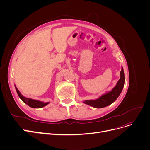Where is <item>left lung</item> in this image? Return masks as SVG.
I'll use <instances>...</instances> for the list:
<instances>
[{
  "mask_svg": "<svg viewBox=\"0 0 150 150\" xmlns=\"http://www.w3.org/2000/svg\"><path fill=\"white\" fill-rule=\"evenodd\" d=\"M125 76L123 68H122L120 71V78L117 83L116 86L111 91L102 95L99 99L94 100H85L84 103L90 105L94 108H103L108 106L112 102L115 101L120 94L121 93L123 87L124 86Z\"/></svg>",
  "mask_w": 150,
  "mask_h": 150,
  "instance_id": "8db88e82",
  "label": "left lung"
}]
</instances>
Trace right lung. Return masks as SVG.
Listing matches in <instances>:
<instances>
[{
    "instance_id": "1",
    "label": "right lung",
    "mask_w": 150,
    "mask_h": 150,
    "mask_svg": "<svg viewBox=\"0 0 150 150\" xmlns=\"http://www.w3.org/2000/svg\"><path fill=\"white\" fill-rule=\"evenodd\" d=\"M16 91L17 93V94H18L19 97L21 98V99L26 104H27L28 106H30L31 108H42L43 107L46 106L47 104H48V102L47 103H43L42 102H40L39 100H33L30 98H26L23 97L20 93V91L17 90V88L16 87Z\"/></svg>"
}]
</instances>
